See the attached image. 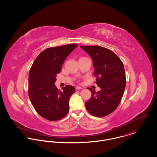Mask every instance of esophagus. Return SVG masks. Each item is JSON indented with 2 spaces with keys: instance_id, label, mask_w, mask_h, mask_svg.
<instances>
[{
  "instance_id": "1",
  "label": "esophagus",
  "mask_w": 157,
  "mask_h": 157,
  "mask_svg": "<svg viewBox=\"0 0 157 157\" xmlns=\"http://www.w3.org/2000/svg\"><path fill=\"white\" fill-rule=\"evenodd\" d=\"M82 87H80V86H76V88H75V90H82Z\"/></svg>"
}]
</instances>
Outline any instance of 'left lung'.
Wrapping results in <instances>:
<instances>
[{"mask_svg":"<svg viewBox=\"0 0 157 157\" xmlns=\"http://www.w3.org/2000/svg\"><path fill=\"white\" fill-rule=\"evenodd\" d=\"M93 60L96 84L101 88L92 93L85 106L94 116L103 117L113 112L119 105L125 89L124 68L120 59L111 50L100 46H80Z\"/></svg>","mask_w":157,"mask_h":157,"instance_id":"obj_1","label":"left lung"}]
</instances>
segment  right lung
<instances>
[{
    "instance_id": "obj_1",
    "label": "right lung",
    "mask_w": 157,
    "mask_h": 157,
    "mask_svg": "<svg viewBox=\"0 0 157 157\" xmlns=\"http://www.w3.org/2000/svg\"><path fill=\"white\" fill-rule=\"evenodd\" d=\"M77 44L48 48L33 62L29 72L28 95L37 112L49 121H57L69 112V100L75 92L74 86L63 87V91L55 86L56 76L62 65Z\"/></svg>"
}]
</instances>
